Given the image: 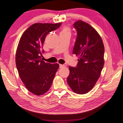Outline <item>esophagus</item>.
Returning a JSON list of instances; mask_svg holds the SVG:
<instances>
[{
    "label": "esophagus",
    "instance_id": "1",
    "mask_svg": "<svg viewBox=\"0 0 123 123\" xmlns=\"http://www.w3.org/2000/svg\"><path fill=\"white\" fill-rule=\"evenodd\" d=\"M65 67V65H63V64H59V68H63Z\"/></svg>",
    "mask_w": 123,
    "mask_h": 123
}]
</instances>
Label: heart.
<instances>
[{"label": "heart", "instance_id": "1", "mask_svg": "<svg viewBox=\"0 0 123 123\" xmlns=\"http://www.w3.org/2000/svg\"><path fill=\"white\" fill-rule=\"evenodd\" d=\"M71 29L68 26H64L61 29L60 34H68V35H71Z\"/></svg>", "mask_w": 123, "mask_h": 123}]
</instances>
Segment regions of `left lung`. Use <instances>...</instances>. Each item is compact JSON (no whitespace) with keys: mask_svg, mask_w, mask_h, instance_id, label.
<instances>
[{"mask_svg":"<svg viewBox=\"0 0 123 123\" xmlns=\"http://www.w3.org/2000/svg\"><path fill=\"white\" fill-rule=\"evenodd\" d=\"M77 37L73 53L78 56L76 68L69 66L68 85L76 93L89 92L95 85L104 64V46L97 31L89 24L78 20L74 24Z\"/></svg>","mask_w":123,"mask_h":123,"instance_id":"obj_1","label":"left lung"}]
</instances>
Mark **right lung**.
I'll return each mask as SVG.
<instances>
[{"mask_svg": "<svg viewBox=\"0 0 123 123\" xmlns=\"http://www.w3.org/2000/svg\"><path fill=\"white\" fill-rule=\"evenodd\" d=\"M57 24L35 23L24 32L16 54L19 77L25 87L34 94L40 96L49 91L59 65L42 60L43 45L47 34L59 28Z\"/></svg>", "mask_w": 123, "mask_h": 123, "instance_id": "right-lung-1", "label": "right lung"}]
</instances>
